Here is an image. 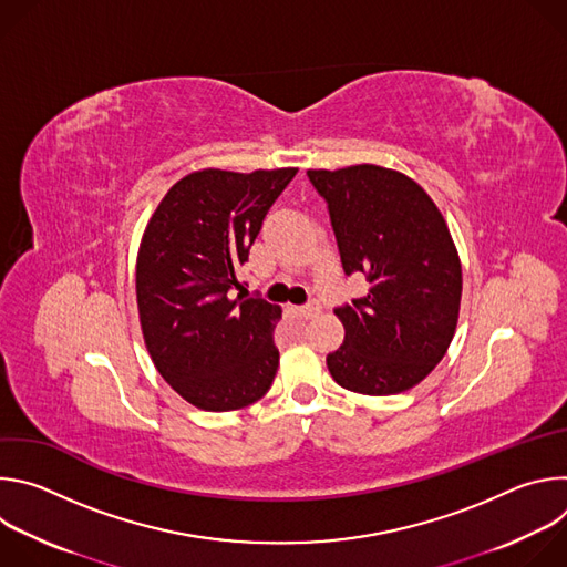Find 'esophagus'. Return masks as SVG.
Wrapping results in <instances>:
<instances>
[{
  "instance_id": "1",
  "label": "esophagus",
  "mask_w": 567,
  "mask_h": 567,
  "mask_svg": "<svg viewBox=\"0 0 567 567\" xmlns=\"http://www.w3.org/2000/svg\"><path fill=\"white\" fill-rule=\"evenodd\" d=\"M298 313L305 316V318H313L316 313H320V302L318 300H309L307 305L298 307Z\"/></svg>"
}]
</instances>
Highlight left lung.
<instances>
[{
  "label": "left lung",
  "instance_id": "1",
  "mask_svg": "<svg viewBox=\"0 0 567 567\" xmlns=\"http://www.w3.org/2000/svg\"><path fill=\"white\" fill-rule=\"evenodd\" d=\"M326 199L346 276L368 293L334 313L343 346L328 354L339 385L396 394L417 385L446 354L460 313L462 267L449 226L420 184L381 166L307 171Z\"/></svg>",
  "mask_w": 567,
  "mask_h": 567
}]
</instances>
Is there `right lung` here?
Wrapping results in <instances>:
<instances>
[{"label": "right lung", "instance_id": "obj_1", "mask_svg": "<svg viewBox=\"0 0 567 567\" xmlns=\"http://www.w3.org/2000/svg\"><path fill=\"white\" fill-rule=\"evenodd\" d=\"M296 168L199 171L161 199L136 260L147 352L173 390L213 413L267 394L278 370L280 307L237 293V274Z\"/></svg>", "mask_w": 567, "mask_h": 567}]
</instances>
